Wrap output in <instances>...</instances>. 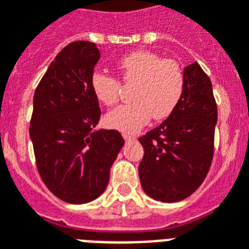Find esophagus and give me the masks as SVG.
<instances>
[{
  "mask_svg": "<svg viewBox=\"0 0 249 249\" xmlns=\"http://www.w3.org/2000/svg\"><path fill=\"white\" fill-rule=\"evenodd\" d=\"M123 139H124L126 142H131V140H135V136H134V135L123 134Z\"/></svg>",
  "mask_w": 249,
  "mask_h": 249,
  "instance_id": "34e87169",
  "label": "esophagus"
}]
</instances>
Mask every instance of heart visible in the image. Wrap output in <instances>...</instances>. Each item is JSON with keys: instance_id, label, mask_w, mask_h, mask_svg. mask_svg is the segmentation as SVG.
I'll use <instances>...</instances> for the list:
<instances>
[{"instance_id": "heart-1", "label": "heart", "mask_w": 249, "mask_h": 249, "mask_svg": "<svg viewBox=\"0 0 249 249\" xmlns=\"http://www.w3.org/2000/svg\"><path fill=\"white\" fill-rule=\"evenodd\" d=\"M118 70L124 84H134L131 100L109 111L105 122L122 132H136L149 122L167 118L178 107L183 96L186 78L175 59L162 58L153 52H134L119 59ZM90 88L98 101L107 107L117 104L121 82L113 75L94 71Z\"/></svg>"}]
</instances>
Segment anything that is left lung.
<instances>
[{
    "instance_id": "8db88e82",
    "label": "left lung",
    "mask_w": 249,
    "mask_h": 249,
    "mask_svg": "<svg viewBox=\"0 0 249 249\" xmlns=\"http://www.w3.org/2000/svg\"><path fill=\"white\" fill-rule=\"evenodd\" d=\"M184 90L175 110L139 142L144 157L139 177L144 192L177 203L201 186L214 153L217 104L209 76L197 62L184 69Z\"/></svg>"
}]
</instances>
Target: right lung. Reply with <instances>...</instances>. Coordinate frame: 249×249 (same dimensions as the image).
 <instances>
[{
	"label": "right lung",
	"mask_w": 249,
	"mask_h": 249,
	"mask_svg": "<svg viewBox=\"0 0 249 249\" xmlns=\"http://www.w3.org/2000/svg\"><path fill=\"white\" fill-rule=\"evenodd\" d=\"M98 59L94 42H71L34 94L30 136L37 171L52 194L70 204L89 203L107 190L110 167L124 144L117 130H93L101 115L90 88Z\"/></svg>",
	"instance_id": "add662e5"
}]
</instances>
